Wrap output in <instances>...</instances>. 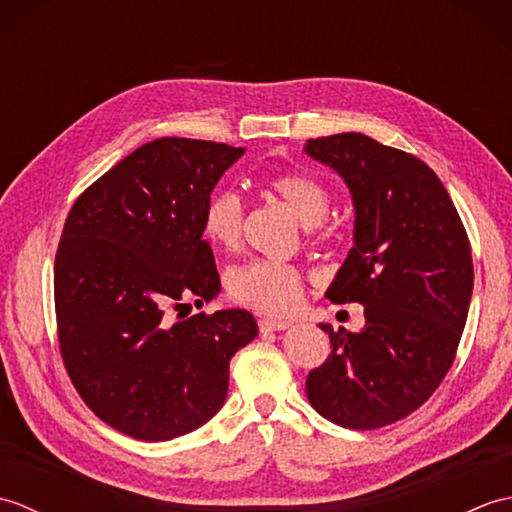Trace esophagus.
<instances>
[{
	"instance_id": "1",
	"label": "esophagus",
	"mask_w": 512,
	"mask_h": 512,
	"mask_svg": "<svg viewBox=\"0 0 512 512\" xmlns=\"http://www.w3.org/2000/svg\"><path fill=\"white\" fill-rule=\"evenodd\" d=\"M290 321H281V319H259V332H281L290 328Z\"/></svg>"
}]
</instances>
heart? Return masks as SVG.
Listing matches in <instances>:
<instances>
[{
    "mask_svg": "<svg viewBox=\"0 0 512 512\" xmlns=\"http://www.w3.org/2000/svg\"><path fill=\"white\" fill-rule=\"evenodd\" d=\"M268 187L284 200L312 233L325 231L323 217L330 211V191L321 180L301 171H281L268 178ZM244 226V202L239 193L220 189L211 193L202 213V231L211 244L237 248ZM228 295L239 306L270 317L288 314L299 306L303 275L297 266L275 259H253L231 270Z\"/></svg>",
    "mask_w": 512,
    "mask_h": 512,
    "instance_id": "1",
    "label": "heart"
}]
</instances>
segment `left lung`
I'll return each instance as SVG.
<instances>
[{"label": "left lung", "instance_id": "1", "mask_svg": "<svg viewBox=\"0 0 512 512\" xmlns=\"http://www.w3.org/2000/svg\"><path fill=\"white\" fill-rule=\"evenodd\" d=\"M306 151L352 191L354 248L328 288L363 303L365 328L332 330L306 378L310 405L345 429H380L422 407L455 361L473 292L471 242L440 178L420 158L347 132Z\"/></svg>", "mask_w": 512, "mask_h": 512}]
</instances>
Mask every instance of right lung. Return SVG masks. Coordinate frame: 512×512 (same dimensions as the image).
Listing matches in <instances>:
<instances>
[{
  "label": "right lung",
  "mask_w": 512,
  "mask_h": 512,
  "mask_svg": "<svg viewBox=\"0 0 512 512\" xmlns=\"http://www.w3.org/2000/svg\"><path fill=\"white\" fill-rule=\"evenodd\" d=\"M242 147L156 138L92 182L54 257L63 365L85 405L116 431L173 440L209 422L228 363L257 336L246 310L171 311L220 292L202 213Z\"/></svg>",
  "instance_id": "right-lung-1"
}]
</instances>
